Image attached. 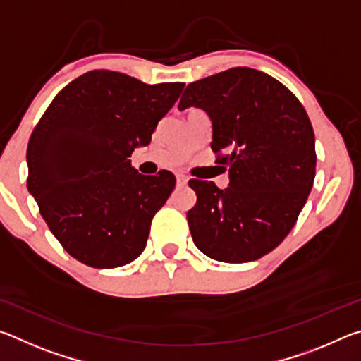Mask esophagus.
Listing matches in <instances>:
<instances>
[{"label":"esophagus","mask_w":361,"mask_h":361,"mask_svg":"<svg viewBox=\"0 0 361 361\" xmlns=\"http://www.w3.org/2000/svg\"><path fill=\"white\" fill-rule=\"evenodd\" d=\"M176 183H178V185H180V186H185V185H186V183H188V178H186V176H185V175H181V173H178V175H176Z\"/></svg>","instance_id":"esophagus-1"}]
</instances>
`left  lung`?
<instances>
[{"label":"left lung","instance_id":"obj_1","mask_svg":"<svg viewBox=\"0 0 361 361\" xmlns=\"http://www.w3.org/2000/svg\"><path fill=\"white\" fill-rule=\"evenodd\" d=\"M212 119V149L229 186L189 180L197 202L188 212L200 252L250 262L279 247L295 226L315 178L310 119L290 89L266 73L237 66L191 82L178 109Z\"/></svg>","mask_w":361,"mask_h":361}]
</instances>
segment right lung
<instances>
[{
	"mask_svg": "<svg viewBox=\"0 0 361 361\" xmlns=\"http://www.w3.org/2000/svg\"><path fill=\"white\" fill-rule=\"evenodd\" d=\"M183 87L94 70L60 90L36 124L27 148V188L75 259L113 269L142 255L175 175H142L129 157L149 145Z\"/></svg>",
	"mask_w": 361,
	"mask_h": 361,
	"instance_id": "right-lung-1",
	"label": "right lung"
}]
</instances>
